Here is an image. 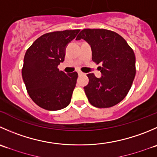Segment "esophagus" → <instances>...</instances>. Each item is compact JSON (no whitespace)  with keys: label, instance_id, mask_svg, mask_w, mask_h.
Wrapping results in <instances>:
<instances>
[{"label":"esophagus","instance_id":"1","mask_svg":"<svg viewBox=\"0 0 157 157\" xmlns=\"http://www.w3.org/2000/svg\"><path fill=\"white\" fill-rule=\"evenodd\" d=\"M77 73H78L79 76H81V75H83V74H84V73H83L82 71H77Z\"/></svg>","mask_w":157,"mask_h":157}]
</instances>
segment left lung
Returning <instances> with one entry per match:
<instances>
[{"instance_id": "8db88e82", "label": "left lung", "mask_w": 157, "mask_h": 157, "mask_svg": "<svg viewBox=\"0 0 157 157\" xmlns=\"http://www.w3.org/2000/svg\"><path fill=\"white\" fill-rule=\"evenodd\" d=\"M83 39L91 47L92 60L101 63L97 78L88 74L89 83L84 91L91 105L108 108L122 101L128 94L136 75V58L124 38L106 29H83L76 40Z\"/></svg>"}]
</instances>
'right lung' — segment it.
<instances>
[{
  "label": "right lung",
  "mask_w": 157,
  "mask_h": 157,
  "mask_svg": "<svg viewBox=\"0 0 157 157\" xmlns=\"http://www.w3.org/2000/svg\"><path fill=\"white\" fill-rule=\"evenodd\" d=\"M80 30L44 33L27 50L22 77L29 96L47 110H58L71 103L77 83V72L65 74L57 68L63 62L65 48Z\"/></svg>",
  "instance_id": "right-lung-1"
}]
</instances>
